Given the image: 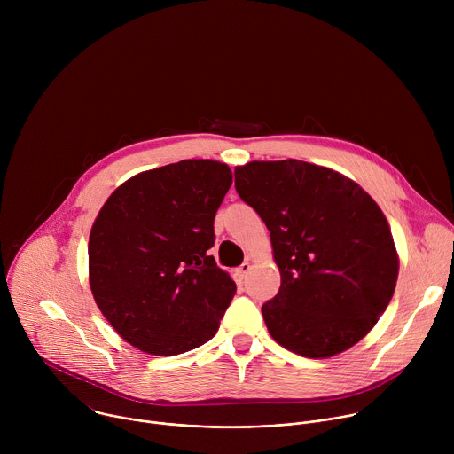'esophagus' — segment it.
Returning <instances> with one entry per match:
<instances>
[{"label": "esophagus", "instance_id": "esophagus-1", "mask_svg": "<svg viewBox=\"0 0 454 454\" xmlns=\"http://www.w3.org/2000/svg\"><path fill=\"white\" fill-rule=\"evenodd\" d=\"M249 270H251V264H249V262H242V264L237 268L239 278H246V275L249 273Z\"/></svg>", "mask_w": 454, "mask_h": 454}]
</instances>
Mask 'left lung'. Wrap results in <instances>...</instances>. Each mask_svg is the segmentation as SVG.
<instances>
[{"label": "left lung", "mask_w": 454, "mask_h": 454, "mask_svg": "<svg viewBox=\"0 0 454 454\" xmlns=\"http://www.w3.org/2000/svg\"><path fill=\"white\" fill-rule=\"evenodd\" d=\"M235 188L271 231L282 284L262 316L273 340L310 359L361 341L390 303L399 275L377 203L343 174L298 160L237 167Z\"/></svg>", "instance_id": "8db88e82"}]
</instances>
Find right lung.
Returning a JSON list of instances; mask_svg holds the SVG:
<instances>
[{
	"instance_id": "right-lung-1",
	"label": "right lung",
	"mask_w": 454,
	"mask_h": 454,
	"mask_svg": "<svg viewBox=\"0 0 454 454\" xmlns=\"http://www.w3.org/2000/svg\"><path fill=\"white\" fill-rule=\"evenodd\" d=\"M231 186L228 165L184 160L118 186L90 233V286L133 347L176 356L210 341L237 291L207 251Z\"/></svg>"
}]
</instances>
